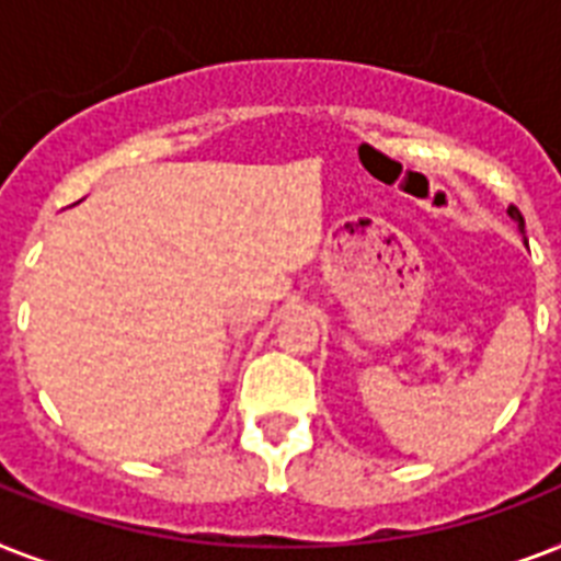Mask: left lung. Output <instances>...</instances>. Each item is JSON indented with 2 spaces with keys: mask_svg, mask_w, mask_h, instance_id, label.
<instances>
[{
  "mask_svg": "<svg viewBox=\"0 0 561 561\" xmlns=\"http://www.w3.org/2000/svg\"><path fill=\"white\" fill-rule=\"evenodd\" d=\"M506 215H510V218H513L515 224H518V229H522V232H524V218H522V211L515 209V206H510V209H506Z\"/></svg>",
  "mask_w": 561,
  "mask_h": 561,
  "instance_id": "1",
  "label": "left lung"
}]
</instances>
